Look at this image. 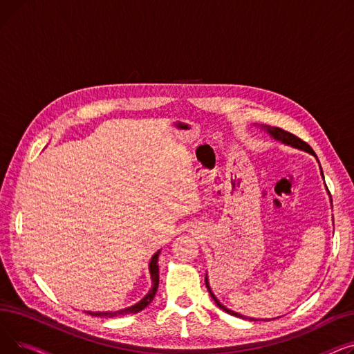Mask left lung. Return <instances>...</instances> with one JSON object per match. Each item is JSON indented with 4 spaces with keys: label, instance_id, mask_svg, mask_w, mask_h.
I'll return each mask as SVG.
<instances>
[{
    "label": "left lung",
    "instance_id": "1",
    "mask_svg": "<svg viewBox=\"0 0 354 354\" xmlns=\"http://www.w3.org/2000/svg\"><path fill=\"white\" fill-rule=\"evenodd\" d=\"M255 126H258L259 129L264 130V132H267L272 139H275V140H278V142H281V143H284V145H287V146H291V147H295V149H300V151L308 152V153H311L313 156H315V153L313 152V149H311L306 142H303L301 139H299L297 136H294V135L286 132V130H283V129H280V127H271V126H267V124H255ZM320 174H322V176H323V179H324V175H323V171H322V166H320ZM326 189H327V187H326ZM327 192H328V189H327ZM328 196H330V192H328ZM330 202H331V196H330ZM331 208H333V205H331ZM205 284H207V288H208L211 297L214 299L215 304H216L221 310H224L225 313H228V314H231V315H235V317H239V319L257 320V319H252V317H245V315L239 314V313H235V311L227 308L224 304H221L219 300L216 299L215 294H214L212 290H211V286H209V281H208V275H205Z\"/></svg>",
    "mask_w": 354,
    "mask_h": 354
}]
</instances>
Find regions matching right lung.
<instances>
[{
	"label": "right lung",
	"mask_w": 354,
	"mask_h": 354,
	"mask_svg": "<svg viewBox=\"0 0 354 354\" xmlns=\"http://www.w3.org/2000/svg\"><path fill=\"white\" fill-rule=\"evenodd\" d=\"M159 254L160 250L158 252H155L149 261V274H151V280H152V287L149 290V292L143 297L140 301H138L136 304L122 308V310H116V311H84L93 317H106V319H111V317H120V315H127V314H136L139 311H142L143 308H146L149 304L152 303V300L155 299V294L158 291L159 287V266H158V259H159Z\"/></svg>",
	"instance_id": "1"
}]
</instances>
